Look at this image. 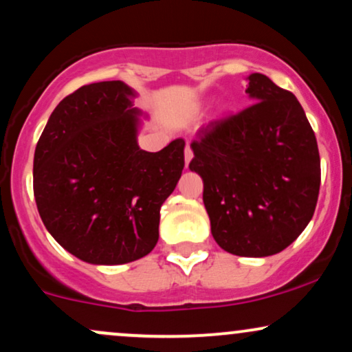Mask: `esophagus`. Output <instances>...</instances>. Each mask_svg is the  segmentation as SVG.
<instances>
[{
    "instance_id": "34e87169",
    "label": "esophagus",
    "mask_w": 352,
    "mask_h": 352,
    "mask_svg": "<svg viewBox=\"0 0 352 352\" xmlns=\"http://www.w3.org/2000/svg\"><path fill=\"white\" fill-rule=\"evenodd\" d=\"M192 157H193L192 148H190V145H187V147H185V165H187V167H188L190 160H192Z\"/></svg>"
}]
</instances>
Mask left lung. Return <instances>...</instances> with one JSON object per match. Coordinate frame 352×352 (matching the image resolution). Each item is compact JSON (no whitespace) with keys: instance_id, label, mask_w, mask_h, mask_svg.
<instances>
[{"instance_id":"obj_1","label":"left lung","mask_w":352,"mask_h":352,"mask_svg":"<svg viewBox=\"0 0 352 352\" xmlns=\"http://www.w3.org/2000/svg\"><path fill=\"white\" fill-rule=\"evenodd\" d=\"M252 100L240 114L197 132L188 168L204 180L215 241L236 256L283 252L316 208L321 160L301 104L260 72L248 78Z\"/></svg>"}]
</instances>
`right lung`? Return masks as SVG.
<instances>
[{
    "label": "right lung",
    "instance_id": "add662e5",
    "mask_svg": "<svg viewBox=\"0 0 352 352\" xmlns=\"http://www.w3.org/2000/svg\"><path fill=\"white\" fill-rule=\"evenodd\" d=\"M122 80L87 84L52 111L34 151V199L47 232L79 260L124 265L159 241L160 207L184 170L185 140L137 144L144 112Z\"/></svg>",
    "mask_w": 352,
    "mask_h": 352
}]
</instances>
